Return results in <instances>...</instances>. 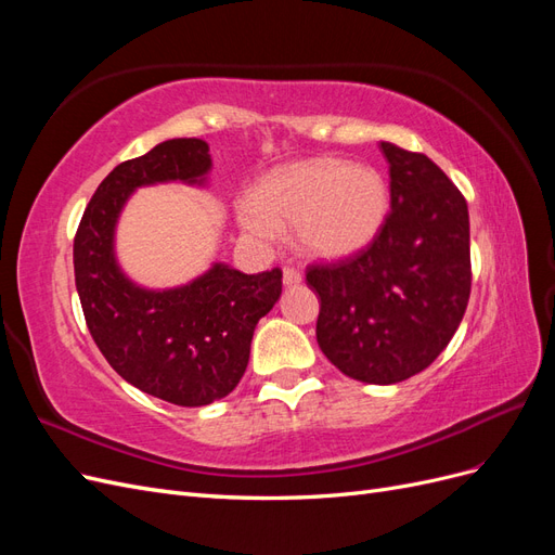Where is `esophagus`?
Listing matches in <instances>:
<instances>
[{
    "label": "esophagus",
    "mask_w": 555,
    "mask_h": 555,
    "mask_svg": "<svg viewBox=\"0 0 555 555\" xmlns=\"http://www.w3.org/2000/svg\"><path fill=\"white\" fill-rule=\"evenodd\" d=\"M282 282H284V287H294V284L300 282V273L296 271V268H284Z\"/></svg>",
    "instance_id": "esophagus-1"
}]
</instances>
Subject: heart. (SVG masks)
I'll return each instance as SVG.
<instances>
[{
    "mask_svg": "<svg viewBox=\"0 0 555 555\" xmlns=\"http://www.w3.org/2000/svg\"><path fill=\"white\" fill-rule=\"evenodd\" d=\"M389 204V184L379 171L317 157L263 176L238 215L249 236L271 241L278 227H294L308 257L340 261L377 238Z\"/></svg>",
    "mask_w": 555,
    "mask_h": 555,
    "instance_id": "b5f03b06",
    "label": "heart"
}]
</instances>
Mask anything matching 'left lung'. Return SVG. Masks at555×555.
Returning a JSON list of instances; mask_svg holds the SVG:
<instances>
[{
  "instance_id": "obj_1",
  "label": "left lung",
  "mask_w": 555,
  "mask_h": 555,
  "mask_svg": "<svg viewBox=\"0 0 555 555\" xmlns=\"http://www.w3.org/2000/svg\"><path fill=\"white\" fill-rule=\"evenodd\" d=\"M391 212L359 255L308 266L317 343L351 379L396 384L449 345L473 284L467 204L438 164L382 141Z\"/></svg>"
}]
</instances>
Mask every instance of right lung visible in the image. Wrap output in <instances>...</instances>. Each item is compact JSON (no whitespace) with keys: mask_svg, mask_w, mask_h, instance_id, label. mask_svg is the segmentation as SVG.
I'll return each instance as SVG.
<instances>
[{"mask_svg":"<svg viewBox=\"0 0 555 555\" xmlns=\"http://www.w3.org/2000/svg\"><path fill=\"white\" fill-rule=\"evenodd\" d=\"M208 143L171 139L117 164L82 212L74 273L82 314L113 371L143 393L180 408L229 396L241 382L259 319L282 294V271L245 275L212 263L173 289H143L115 261V224L129 194L157 182L204 184Z\"/></svg>","mask_w":555,"mask_h":555,"instance_id":"1","label":"right lung"}]
</instances>
